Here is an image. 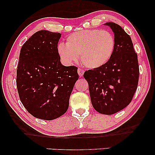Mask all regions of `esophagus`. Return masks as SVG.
Returning <instances> with one entry per match:
<instances>
[{
    "mask_svg": "<svg viewBox=\"0 0 155 155\" xmlns=\"http://www.w3.org/2000/svg\"><path fill=\"white\" fill-rule=\"evenodd\" d=\"M84 70L83 69H81V68H78V75H79L80 77H81V76H82L83 75V74H84Z\"/></svg>",
    "mask_w": 155,
    "mask_h": 155,
    "instance_id": "34e87169",
    "label": "esophagus"
}]
</instances>
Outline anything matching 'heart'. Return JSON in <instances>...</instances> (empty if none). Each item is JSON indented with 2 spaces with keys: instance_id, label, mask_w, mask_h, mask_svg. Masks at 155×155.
<instances>
[{
  "instance_id": "b5f03b06",
  "label": "heart",
  "mask_w": 155,
  "mask_h": 155,
  "mask_svg": "<svg viewBox=\"0 0 155 155\" xmlns=\"http://www.w3.org/2000/svg\"><path fill=\"white\" fill-rule=\"evenodd\" d=\"M115 46V39L109 31L87 29L69 35L66 44L58 45V52L65 62H75L80 57L84 66L94 69L109 62Z\"/></svg>"
}]
</instances>
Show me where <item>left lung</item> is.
Here are the masks:
<instances>
[{"label": "left lung", "instance_id": "1", "mask_svg": "<svg viewBox=\"0 0 155 155\" xmlns=\"http://www.w3.org/2000/svg\"><path fill=\"white\" fill-rule=\"evenodd\" d=\"M104 25L114 33V54L104 65L84 72V78L88 82L94 109L100 114L111 115L130 103L138 84L140 70L130 36L116 23Z\"/></svg>", "mask_w": 155, "mask_h": 155}]
</instances>
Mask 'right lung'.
<instances>
[{
    "mask_svg": "<svg viewBox=\"0 0 155 155\" xmlns=\"http://www.w3.org/2000/svg\"><path fill=\"white\" fill-rule=\"evenodd\" d=\"M61 34L38 31L20 50L16 84L21 102L34 117L51 120L67 111L78 68L61 63L58 43Z\"/></svg>",
    "mask_w": 155,
    "mask_h": 155,
    "instance_id": "obj_1",
    "label": "right lung"
}]
</instances>
